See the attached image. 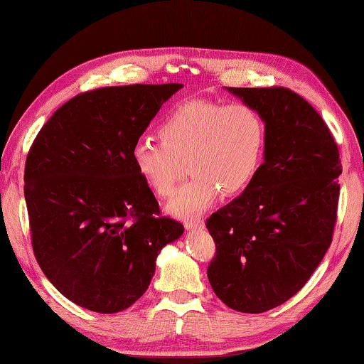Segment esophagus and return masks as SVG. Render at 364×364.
Segmentation results:
<instances>
[{
	"label": "esophagus",
	"instance_id": "34e87169",
	"mask_svg": "<svg viewBox=\"0 0 364 364\" xmlns=\"http://www.w3.org/2000/svg\"><path fill=\"white\" fill-rule=\"evenodd\" d=\"M203 227H205V223H203V219H200V218L186 220V229L188 230H202Z\"/></svg>",
	"mask_w": 364,
	"mask_h": 364
}]
</instances>
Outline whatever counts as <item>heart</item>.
I'll return each mask as SVG.
<instances>
[{
  "label": "heart",
  "mask_w": 364,
  "mask_h": 364,
  "mask_svg": "<svg viewBox=\"0 0 364 364\" xmlns=\"http://www.w3.org/2000/svg\"><path fill=\"white\" fill-rule=\"evenodd\" d=\"M161 140L140 137L131 159L158 197L173 192L181 162L189 180L167 205L176 218H192L215 203L223 191L240 196L252 186L265 158L267 127L252 107L191 101L178 105L159 126Z\"/></svg>",
  "instance_id": "heart-1"
}]
</instances>
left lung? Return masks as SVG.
Instances as JSON below:
<instances>
[{
    "instance_id": "obj_1",
    "label": "left lung",
    "mask_w": 364,
    "mask_h": 364,
    "mask_svg": "<svg viewBox=\"0 0 364 364\" xmlns=\"http://www.w3.org/2000/svg\"><path fill=\"white\" fill-rule=\"evenodd\" d=\"M262 117L265 158L252 186L206 220L208 279L229 308L259 314L294 296L328 251L343 173L322 117L291 90L227 88Z\"/></svg>"
}]
</instances>
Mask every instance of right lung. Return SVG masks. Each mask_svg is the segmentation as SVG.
I'll return each mask as SVG.
<instances>
[{
    "label": "right lung",
    "instance_id": "add662e5",
    "mask_svg": "<svg viewBox=\"0 0 364 364\" xmlns=\"http://www.w3.org/2000/svg\"><path fill=\"white\" fill-rule=\"evenodd\" d=\"M181 83L99 88L70 99L28 153L25 200L47 279L85 309L113 314L145 294L183 224L159 215L131 149Z\"/></svg>",
    "mask_w": 364,
    "mask_h": 364
}]
</instances>
